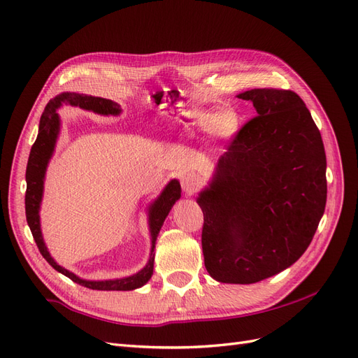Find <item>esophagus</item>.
<instances>
[{
	"label": "esophagus",
	"mask_w": 358,
	"mask_h": 358,
	"mask_svg": "<svg viewBox=\"0 0 358 358\" xmlns=\"http://www.w3.org/2000/svg\"><path fill=\"white\" fill-rule=\"evenodd\" d=\"M180 183H182V188L185 192L192 194L196 192V189L200 187V178L196 175L194 171H183L180 175Z\"/></svg>",
	"instance_id": "esophagus-1"
}]
</instances>
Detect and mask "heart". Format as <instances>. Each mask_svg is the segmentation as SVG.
Here are the masks:
<instances>
[{
  "label": "heart",
  "mask_w": 358,
  "mask_h": 358,
  "mask_svg": "<svg viewBox=\"0 0 358 358\" xmlns=\"http://www.w3.org/2000/svg\"><path fill=\"white\" fill-rule=\"evenodd\" d=\"M182 122L191 131L213 133L218 137H231L239 129V116L233 110L216 113L206 109H189L183 113Z\"/></svg>",
  "instance_id": "heart-1"
}]
</instances>
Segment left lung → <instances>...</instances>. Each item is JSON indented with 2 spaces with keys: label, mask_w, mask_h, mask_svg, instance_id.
I'll use <instances>...</instances> for the list:
<instances>
[{
  "label": "left lung",
  "mask_w": 358,
  "mask_h": 358,
  "mask_svg": "<svg viewBox=\"0 0 358 358\" xmlns=\"http://www.w3.org/2000/svg\"><path fill=\"white\" fill-rule=\"evenodd\" d=\"M257 116L236 134L197 203L208 273L224 284H255L306 251L327 201L326 152L306 104L292 91L237 95Z\"/></svg>",
  "instance_id": "left-lung-1"
}]
</instances>
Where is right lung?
I'll list each match as a JSON object with an SVG mask.
<instances>
[{"mask_svg":"<svg viewBox=\"0 0 358 358\" xmlns=\"http://www.w3.org/2000/svg\"><path fill=\"white\" fill-rule=\"evenodd\" d=\"M62 104H69L74 107H80L83 110H90L104 116H117L121 113V106L117 103L101 99V96H92L85 94H76V92H62L52 99L45 112L40 117L38 125V136L36 138L34 145L31 148L28 166H27V194H25V213H27V222L29 225V230L32 237L38 246L40 254L45 257L46 262L62 273L64 276L70 278L73 282L86 287L90 289H100V291H131L136 288L143 287L148 280L152 278L154 273V262H155V243L157 237L162 224H164L169 212L171 210L173 204L180 199V183L178 179H171L166 188L161 191L159 196L148 206V224H149V233H150V254L149 259L143 268H140L137 273L125 278H116V279H104V280H90L79 278L70 270L59 266L55 259H53L48 251V246L45 243L41 234V224H40V206L43 200V191H45V178L46 170L49 166V161L55 152L57 140L61 129V119L58 115V109Z\"/></svg>","mask_w":358,"mask_h":358,"instance_id":"obj_1","label":"right lung"}]
</instances>
